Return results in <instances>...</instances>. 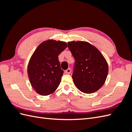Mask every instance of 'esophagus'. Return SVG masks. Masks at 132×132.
<instances>
[{"label": "esophagus", "mask_w": 132, "mask_h": 132, "mask_svg": "<svg viewBox=\"0 0 132 132\" xmlns=\"http://www.w3.org/2000/svg\"><path fill=\"white\" fill-rule=\"evenodd\" d=\"M71 73V69L70 68H68L65 70V73L67 74H69Z\"/></svg>", "instance_id": "obj_1"}]
</instances>
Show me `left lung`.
Returning a JSON list of instances; mask_svg holds the SVG:
<instances>
[{
    "label": "left lung",
    "mask_w": 132,
    "mask_h": 132,
    "mask_svg": "<svg viewBox=\"0 0 132 132\" xmlns=\"http://www.w3.org/2000/svg\"><path fill=\"white\" fill-rule=\"evenodd\" d=\"M68 47L75 59L72 78L82 93H93L104 84L109 67L106 60L95 46L85 41H71Z\"/></svg>",
    "instance_id": "8db88e82"
}]
</instances>
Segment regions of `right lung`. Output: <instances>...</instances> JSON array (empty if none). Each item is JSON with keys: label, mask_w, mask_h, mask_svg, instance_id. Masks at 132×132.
Instances as JSON below:
<instances>
[{"label": "right lung", "mask_w": 132, "mask_h": 132, "mask_svg": "<svg viewBox=\"0 0 132 132\" xmlns=\"http://www.w3.org/2000/svg\"><path fill=\"white\" fill-rule=\"evenodd\" d=\"M67 47L65 42L49 39L39 45L30 59L27 73L38 94L47 96L56 90L63 74L58 55Z\"/></svg>", "instance_id": "obj_1"}]
</instances>
